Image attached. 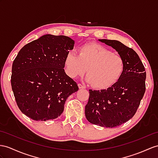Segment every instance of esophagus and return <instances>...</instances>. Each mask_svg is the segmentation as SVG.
Returning <instances> with one entry per match:
<instances>
[{
	"label": "esophagus",
	"instance_id": "esophagus-1",
	"mask_svg": "<svg viewBox=\"0 0 158 158\" xmlns=\"http://www.w3.org/2000/svg\"><path fill=\"white\" fill-rule=\"evenodd\" d=\"M78 87H79V88H85L86 87H85V86L84 85H83V84H78Z\"/></svg>",
	"mask_w": 158,
	"mask_h": 158
}]
</instances>
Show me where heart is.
I'll return each mask as SVG.
<instances>
[{"label":"heart","instance_id":"obj_1","mask_svg":"<svg viewBox=\"0 0 158 158\" xmlns=\"http://www.w3.org/2000/svg\"><path fill=\"white\" fill-rule=\"evenodd\" d=\"M78 53L70 51L65 57L66 72L71 78L81 76L87 70V81L94 88L105 89L116 83L123 73V58L101 45H83Z\"/></svg>","mask_w":158,"mask_h":158}]
</instances>
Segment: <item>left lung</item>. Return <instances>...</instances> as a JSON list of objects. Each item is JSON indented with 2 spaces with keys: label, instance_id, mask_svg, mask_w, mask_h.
I'll list each match as a JSON object with an SVG mask.
<instances>
[{
  "label": "left lung",
  "instance_id": "1",
  "mask_svg": "<svg viewBox=\"0 0 158 158\" xmlns=\"http://www.w3.org/2000/svg\"><path fill=\"white\" fill-rule=\"evenodd\" d=\"M117 50L125 61L123 73L107 89L89 90L85 106L87 120L104 127H116L131 118L145 92L146 72L139 56L117 40H99Z\"/></svg>",
  "mask_w": 158,
  "mask_h": 158
}]
</instances>
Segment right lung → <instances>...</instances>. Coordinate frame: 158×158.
Masks as SVG:
<instances>
[{
  "mask_svg": "<svg viewBox=\"0 0 158 158\" xmlns=\"http://www.w3.org/2000/svg\"><path fill=\"white\" fill-rule=\"evenodd\" d=\"M74 41L64 35H45L25 45L13 61L11 86L21 112L33 120L60 117L68 97L78 91L64 72V59Z\"/></svg>",
  "mask_w": 158,
  "mask_h": 158,
  "instance_id": "1",
  "label": "right lung"
}]
</instances>
